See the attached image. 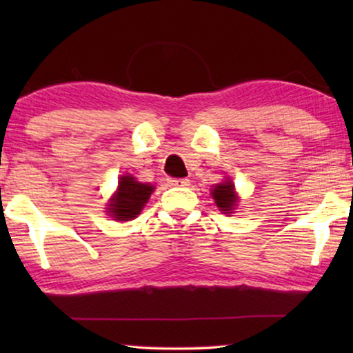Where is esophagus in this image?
Here are the masks:
<instances>
[{
    "label": "esophagus",
    "mask_w": 353,
    "mask_h": 353,
    "mask_svg": "<svg viewBox=\"0 0 353 353\" xmlns=\"http://www.w3.org/2000/svg\"><path fill=\"white\" fill-rule=\"evenodd\" d=\"M168 183H170L172 186L185 188V186L190 185V180H188V178H170V180H168Z\"/></svg>",
    "instance_id": "esophagus-1"
}]
</instances>
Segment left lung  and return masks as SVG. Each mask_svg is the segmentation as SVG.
Instances as JSON below:
<instances>
[{
	"label": "left lung",
	"mask_w": 353,
	"mask_h": 353,
	"mask_svg": "<svg viewBox=\"0 0 353 353\" xmlns=\"http://www.w3.org/2000/svg\"><path fill=\"white\" fill-rule=\"evenodd\" d=\"M212 196H214L215 204L223 214H230L236 205V194H234V186L231 181H225L216 185L212 190Z\"/></svg>",
	"instance_id": "obj_1"
}]
</instances>
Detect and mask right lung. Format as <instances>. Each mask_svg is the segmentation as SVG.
Wrapping results in <instances>:
<instances>
[{
	"label": "right lung",
	"mask_w": 353,
	"mask_h": 353,
	"mask_svg": "<svg viewBox=\"0 0 353 353\" xmlns=\"http://www.w3.org/2000/svg\"><path fill=\"white\" fill-rule=\"evenodd\" d=\"M152 190L151 185H144L133 176L125 175L120 178L119 190L110 201L108 212L115 220H132L143 210Z\"/></svg>",
	"instance_id": "right-lung-1"
}]
</instances>
